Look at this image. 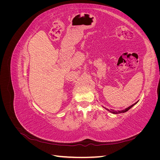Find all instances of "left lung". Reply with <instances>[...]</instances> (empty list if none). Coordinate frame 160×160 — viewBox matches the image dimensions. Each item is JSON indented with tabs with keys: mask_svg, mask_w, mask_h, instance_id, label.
Segmentation results:
<instances>
[{
	"mask_svg": "<svg viewBox=\"0 0 160 160\" xmlns=\"http://www.w3.org/2000/svg\"><path fill=\"white\" fill-rule=\"evenodd\" d=\"M138 102V101H137L136 103H135L134 104H133V105H132L131 106H129V107H128V108H125V109H123V110H122V111H114V110H109V109H106V108H105L106 110H108V111H109V112H111V113H113V114H119V113H125V112H127V111L129 110V109H130L131 108H132L133 105H135V104H136Z\"/></svg>",
	"mask_w": 160,
	"mask_h": 160,
	"instance_id": "8db88e82",
	"label": "left lung"
}]
</instances>
